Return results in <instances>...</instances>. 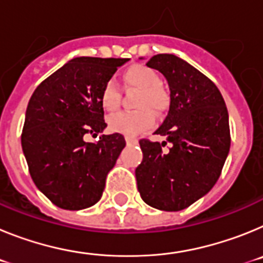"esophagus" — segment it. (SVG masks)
Returning <instances> with one entry per match:
<instances>
[{
	"label": "esophagus",
	"instance_id": "1",
	"mask_svg": "<svg viewBox=\"0 0 263 263\" xmlns=\"http://www.w3.org/2000/svg\"><path fill=\"white\" fill-rule=\"evenodd\" d=\"M126 143L127 145H137L138 141L136 138H130V137H126Z\"/></svg>",
	"mask_w": 263,
	"mask_h": 263
}]
</instances>
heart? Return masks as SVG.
<instances>
[{
    "mask_svg": "<svg viewBox=\"0 0 263 263\" xmlns=\"http://www.w3.org/2000/svg\"><path fill=\"white\" fill-rule=\"evenodd\" d=\"M122 81L126 88L139 90L136 100V111H124L111 116L108 120L109 130L136 137L154 125L155 116L163 113L170 104V96L160 87V76L155 69L145 64H133L122 72ZM100 104L105 111H116L120 105V92L113 81H106L100 92Z\"/></svg>",
    "mask_w": 263,
    "mask_h": 263,
    "instance_id": "1",
    "label": "heart"
}]
</instances>
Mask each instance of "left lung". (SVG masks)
<instances>
[{"label": "left lung", "instance_id": "obj_1", "mask_svg": "<svg viewBox=\"0 0 263 263\" xmlns=\"http://www.w3.org/2000/svg\"><path fill=\"white\" fill-rule=\"evenodd\" d=\"M146 66L166 78L170 109L154 132L166 141H139L143 159L136 168L137 185L146 204L176 212L217 182L231 147L229 116L217 87L185 60L159 53ZM167 143L172 146L164 151Z\"/></svg>", "mask_w": 263, "mask_h": 263}]
</instances>
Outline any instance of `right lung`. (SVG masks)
<instances>
[{
    "mask_svg": "<svg viewBox=\"0 0 263 263\" xmlns=\"http://www.w3.org/2000/svg\"><path fill=\"white\" fill-rule=\"evenodd\" d=\"M127 60L71 59L42 81L30 99L21 138L23 154L38 190L59 208L95 205L126 145L118 133L104 134L97 142H85L84 136L106 127L100 92Z\"/></svg>",
    "mask_w": 263,
    "mask_h": 263,
    "instance_id": "add662e5",
    "label": "right lung"
}]
</instances>
